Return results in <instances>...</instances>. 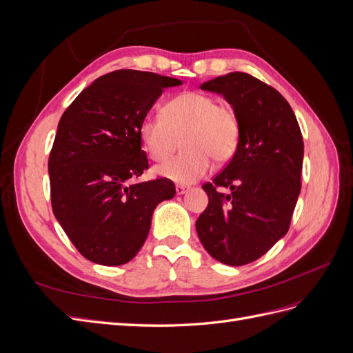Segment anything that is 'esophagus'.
Here are the masks:
<instances>
[{"instance_id": "34e87169", "label": "esophagus", "mask_w": 353, "mask_h": 353, "mask_svg": "<svg viewBox=\"0 0 353 353\" xmlns=\"http://www.w3.org/2000/svg\"><path fill=\"white\" fill-rule=\"evenodd\" d=\"M175 190H176V194H184V193H187V191L190 190V187L188 185H176L175 187Z\"/></svg>"}]
</instances>
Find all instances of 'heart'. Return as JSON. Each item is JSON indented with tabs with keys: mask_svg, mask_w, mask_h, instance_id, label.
Returning a JSON list of instances; mask_svg holds the SVG:
<instances>
[{
	"mask_svg": "<svg viewBox=\"0 0 353 353\" xmlns=\"http://www.w3.org/2000/svg\"><path fill=\"white\" fill-rule=\"evenodd\" d=\"M138 135L154 162L168 159L183 137L185 152L157 166L156 172L174 183L191 184L210 172V159L223 165L234 157L241 123L231 104L218 103L210 94L187 91L166 101L162 114L141 119Z\"/></svg>",
	"mask_w": 353,
	"mask_h": 353,
	"instance_id": "1",
	"label": "heart"
}]
</instances>
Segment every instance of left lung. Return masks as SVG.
<instances>
[{"label": "left lung", "instance_id": "1", "mask_svg": "<svg viewBox=\"0 0 353 353\" xmlns=\"http://www.w3.org/2000/svg\"><path fill=\"white\" fill-rule=\"evenodd\" d=\"M222 94L241 123L239 148L212 183L196 221L203 248L216 261L241 266L285 236L302 185L303 138L290 104L271 85L231 72L201 85ZM218 186L232 190L221 194Z\"/></svg>", "mask_w": 353, "mask_h": 353}]
</instances>
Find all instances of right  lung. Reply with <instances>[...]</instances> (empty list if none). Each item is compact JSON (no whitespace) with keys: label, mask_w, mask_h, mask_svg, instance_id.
Returning a JSON list of instances; mask_svg holds the SVG:
<instances>
[{"label":"right lung","mask_w":353,"mask_h":353,"mask_svg":"<svg viewBox=\"0 0 353 353\" xmlns=\"http://www.w3.org/2000/svg\"><path fill=\"white\" fill-rule=\"evenodd\" d=\"M179 79L114 70L95 79L61 114L48 157L51 206L78 252L117 266L143 248L160 201L175 196L168 178L131 181L148 169L138 125Z\"/></svg>","instance_id":"obj_1"}]
</instances>
